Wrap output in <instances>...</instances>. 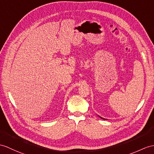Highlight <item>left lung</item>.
Segmentation results:
<instances>
[{"label": "left lung", "instance_id": "obj_1", "mask_svg": "<svg viewBox=\"0 0 154 154\" xmlns=\"http://www.w3.org/2000/svg\"><path fill=\"white\" fill-rule=\"evenodd\" d=\"M99 116V118H100L101 119H105V118H102V117H100V116Z\"/></svg>", "mask_w": 154, "mask_h": 154}]
</instances>
